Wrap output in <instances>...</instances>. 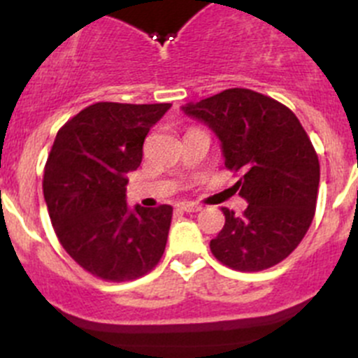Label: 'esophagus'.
<instances>
[{"mask_svg": "<svg viewBox=\"0 0 358 358\" xmlns=\"http://www.w3.org/2000/svg\"><path fill=\"white\" fill-rule=\"evenodd\" d=\"M176 208L180 209V211H187V213H197L201 211V206L199 204H194V202H180Z\"/></svg>", "mask_w": 358, "mask_h": 358, "instance_id": "esophagus-1", "label": "esophagus"}]
</instances>
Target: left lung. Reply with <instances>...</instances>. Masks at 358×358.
<instances>
[{"instance_id":"left-lung-1","label":"left lung","mask_w":358,"mask_h":358,"mask_svg":"<svg viewBox=\"0 0 358 358\" xmlns=\"http://www.w3.org/2000/svg\"><path fill=\"white\" fill-rule=\"evenodd\" d=\"M208 126L225 166L241 171L234 190L244 215L222 208L225 225L209 243L223 265L258 272L282 262L301 243L315 215L320 166L298 117L270 96L232 88L182 107Z\"/></svg>"}]
</instances>
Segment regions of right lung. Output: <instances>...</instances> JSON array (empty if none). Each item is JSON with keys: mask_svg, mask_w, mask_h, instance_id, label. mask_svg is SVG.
Instances as JSON below:
<instances>
[{"mask_svg": "<svg viewBox=\"0 0 358 358\" xmlns=\"http://www.w3.org/2000/svg\"><path fill=\"white\" fill-rule=\"evenodd\" d=\"M169 107L99 102L57 133L43 178L50 218L71 258L100 279L145 275L164 252L173 208H129L126 175L140 166L143 140Z\"/></svg>", "mask_w": 358, "mask_h": 358, "instance_id": "right-lung-1", "label": "right lung"}]
</instances>
